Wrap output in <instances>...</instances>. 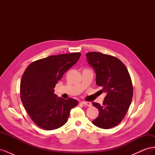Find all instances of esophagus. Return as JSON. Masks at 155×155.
Instances as JSON below:
<instances>
[{
    "instance_id": "esophagus-1",
    "label": "esophagus",
    "mask_w": 155,
    "mask_h": 155,
    "mask_svg": "<svg viewBox=\"0 0 155 155\" xmlns=\"http://www.w3.org/2000/svg\"><path fill=\"white\" fill-rule=\"evenodd\" d=\"M82 104L85 105V106H88V107H91V102H88V101H82Z\"/></svg>"
}]
</instances>
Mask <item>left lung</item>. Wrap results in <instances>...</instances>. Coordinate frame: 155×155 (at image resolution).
<instances>
[{
	"instance_id": "obj_1",
	"label": "left lung",
	"mask_w": 155,
	"mask_h": 155,
	"mask_svg": "<svg viewBox=\"0 0 155 155\" xmlns=\"http://www.w3.org/2000/svg\"><path fill=\"white\" fill-rule=\"evenodd\" d=\"M88 63L94 69L96 83L107 95L103 105L93 102L99 116L92 123L97 127L108 129L124 119L133 99V85L125 64L114 56L92 51L86 54Z\"/></svg>"
}]
</instances>
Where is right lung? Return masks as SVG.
Here are the masks:
<instances>
[{"label":"right lung","mask_w":155,"mask_h":155,"mask_svg":"<svg viewBox=\"0 0 155 155\" xmlns=\"http://www.w3.org/2000/svg\"><path fill=\"white\" fill-rule=\"evenodd\" d=\"M79 52L50 55L31 63L21 81L23 106L34 122L45 130L58 129L67 123L76 100L58 97L54 88L63 74L76 64Z\"/></svg>","instance_id":"right-lung-1"}]
</instances>
